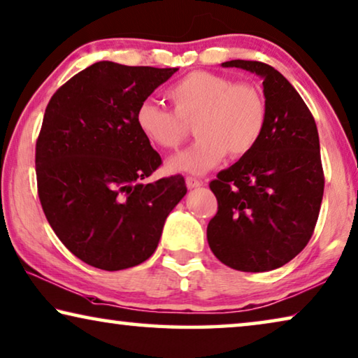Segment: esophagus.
<instances>
[{"label": "esophagus", "mask_w": 358, "mask_h": 358, "mask_svg": "<svg viewBox=\"0 0 358 358\" xmlns=\"http://www.w3.org/2000/svg\"><path fill=\"white\" fill-rule=\"evenodd\" d=\"M203 183L201 180H197L194 177H186V186H188L189 189H194V188H201Z\"/></svg>", "instance_id": "esophagus-1"}]
</instances>
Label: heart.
Segmentation results:
<instances>
[{"instance_id": "1", "label": "heart", "mask_w": 358, "mask_h": 358, "mask_svg": "<svg viewBox=\"0 0 358 358\" xmlns=\"http://www.w3.org/2000/svg\"><path fill=\"white\" fill-rule=\"evenodd\" d=\"M167 99L173 111L155 100H143L135 111V124L150 143L172 150L186 138L188 124L196 121L197 140L169 159L170 172L203 175L223 162L228 152L232 157L247 156L263 137L268 106L253 84L192 71L169 87Z\"/></svg>"}]
</instances>
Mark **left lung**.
Instances as JSON below:
<instances>
[{"mask_svg":"<svg viewBox=\"0 0 358 358\" xmlns=\"http://www.w3.org/2000/svg\"><path fill=\"white\" fill-rule=\"evenodd\" d=\"M263 79L268 119L259 143L221 170L210 189L218 212L207 226L210 250L243 272H266L308 245L319 218L323 170L314 117L288 79L253 60H231Z\"/></svg>","mask_w":358,"mask_h":358,"instance_id":"obj_1","label":"left lung"}]
</instances>
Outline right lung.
Here are the masks:
<instances>
[{
	"label": "right lung",
	"mask_w": 358,
	"mask_h": 358,
	"mask_svg": "<svg viewBox=\"0 0 358 358\" xmlns=\"http://www.w3.org/2000/svg\"><path fill=\"white\" fill-rule=\"evenodd\" d=\"M178 68L97 62L52 95L36 141L38 194L62 243L103 271L134 268L157 248L186 194L185 178L140 180L161 156L135 124L141 101Z\"/></svg>",
	"instance_id": "add662e5"
}]
</instances>
